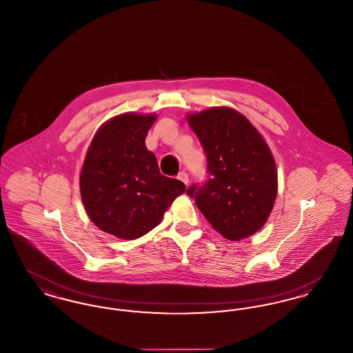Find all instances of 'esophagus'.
Here are the masks:
<instances>
[{"mask_svg":"<svg viewBox=\"0 0 353 353\" xmlns=\"http://www.w3.org/2000/svg\"><path fill=\"white\" fill-rule=\"evenodd\" d=\"M177 179H179L180 181H183L185 185H188V183H189V177H188V174H186V172H184V170L177 174Z\"/></svg>","mask_w":353,"mask_h":353,"instance_id":"obj_1","label":"esophagus"}]
</instances>
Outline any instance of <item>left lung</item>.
<instances>
[{
	"label": "left lung",
	"instance_id": "1",
	"mask_svg": "<svg viewBox=\"0 0 353 353\" xmlns=\"http://www.w3.org/2000/svg\"><path fill=\"white\" fill-rule=\"evenodd\" d=\"M206 154L205 184L186 193L209 223L229 241L258 232L278 193V173L265 139L242 114L214 107L188 115Z\"/></svg>",
	"mask_w": 353,
	"mask_h": 353
}]
</instances>
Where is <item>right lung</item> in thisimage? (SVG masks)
I'll return each instance as SVG.
<instances>
[{
    "label": "right lung",
    "instance_id": "right-lung-1",
    "mask_svg": "<svg viewBox=\"0 0 353 353\" xmlns=\"http://www.w3.org/2000/svg\"><path fill=\"white\" fill-rule=\"evenodd\" d=\"M154 115L121 114L94 136L81 172V196L90 219L108 234L140 238L156 228L185 192L184 183L161 174L145 147Z\"/></svg>",
    "mask_w": 353,
    "mask_h": 353
}]
</instances>
